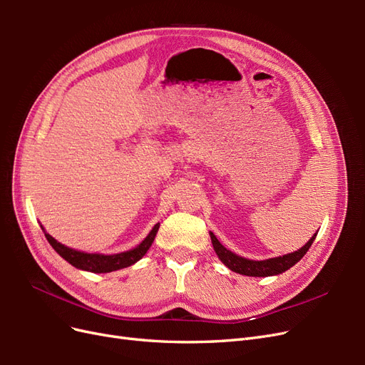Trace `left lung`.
Instances as JSON below:
<instances>
[{
	"label": "left lung",
	"instance_id": "obj_1",
	"mask_svg": "<svg viewBox=\"0 0 365 365\" xmlns=\"http://www.w3.org/2000/svg\"><path fill=\"white\" fill-rule=\"evenodd\" d=\"M210 237H212V244L213 248L217 254V257L220 259L225 267H228L231 271L244 274V275H250V277H268V275H277L284 272L286 269H289L291 267L300 260L304 254L307 252V250L311 248L312 242L315 240V236H312V239L307 242V244L300 248L295 252L286 254L283 257H275V259H268V260H248L240 256H236L235 252L228 251L220 242L216 239V236L213 233H210Z\"/></svg>",
	"mask_w": 365,
	"mask_h": 365
}]
</instances>
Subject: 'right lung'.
<instances>
[{"instance_id":"obj_1","label":"right lung","mask_w":365,"mask_h":365,"mask_svg":"<svg viewBox=\"0 0 365 365\" xmlns=\"http://www.w3.org/2000/svg\"><path fill=\"white\" fill-rule=\"evenodd\" d=\"M160 228V224H157L155 227L152 228L150 233L148 235V237L141 242V244L134 248L129 250L126 252H120V254H113V256H105V254H88V252H81L71 250L68 247H65L62 244H59L58 240H54L48 233H43L47 237V240L50 242V245L54 248L61 257H63L68 263H71L73 267L79 268V269H85L90 272H111V271H117L121 268L130 267L135 262H138L143 256H145L146 251L150 248L153 239L157 236V231Z\"/></svg>"}]
</instances>
